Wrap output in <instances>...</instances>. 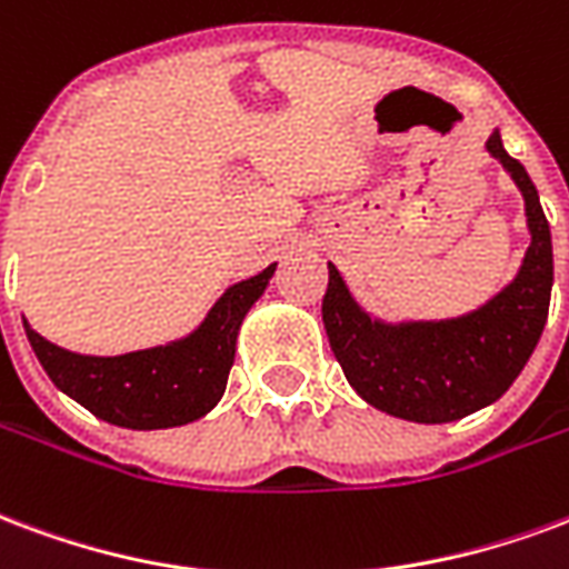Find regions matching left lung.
<instances>
[{"label": "left lung", "instance_id": "1", "mask_svg": "<svg viewBox=\"0 0 569 569\" xmlns=\"http://www.w3.org/2000/svg\"><path fill=\"white\" fill-rule=\"evenodd\" d=\"M486 150L525 199L531 247L498 296L452 319L370 317L328 262L322 322L335 359L359 398L407 422L443 425L495 403L516 382L540 340L552 298V231L537 187L491 129Z\"/></svg>", "mask_w": 569, "mask_h": 569}]
</instances>
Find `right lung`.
<instances>
[{"label": "right lung", "instance_id": "right-lung-1", "mask_svg": "<svg viewBox=\"0 0 569 569\" xmlns=\"http://www.w3.org/2000/svg\"><path fill=\"white\" fill-rule=\"evenodd\" d=\"M273 268L277 262L229 286L208 317L183 338L123 356H81L41 338L27 319L23 328L53 386L92 416L132 431L178 428L208 416L220 403L241 322L271 283Z\"/></svg>", "mask_w": 569, "mask_h": 569}]
</instances>
